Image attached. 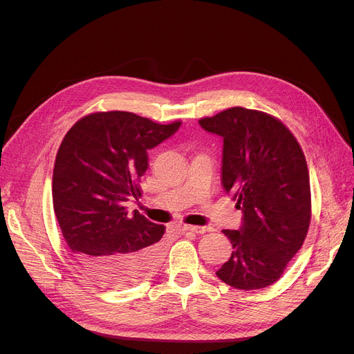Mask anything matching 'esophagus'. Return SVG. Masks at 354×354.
<instances>
[{"mask_svg": "<svg viewBox=\"0 0 354 354\" xmlns=\"http://www.w3.org/2000/svg\"><path fill=\"white\" fill-rule=\"evenodd\" d=\"M185 231H191V232H196V234H203L211 231L209 227H198V225H183Z\"/></svg>", "mask_w": 354, "mask_h": 354, "instance_id": "esophagus-1", "label": "esophagus"}]
</instances>
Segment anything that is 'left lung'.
Listing matches in <instances>:
<instances>
[{
	"instance_id": "8db88e82",
	"label": "left lung",
	"mask_w": 354,
	"mask_h": 354,
	"mask_svg": "<svg viewBox=\"0 0 354 354\" xmlns=\"http://www.w3.org/2000/svg\"><path fill=\"white\" fill-rule=\"evenodd\" d=\"M199 124L224 139L222 187L244 214L239 231H222L234 251L216 275L238 290L266 288L280 280L310 227L303 149L280 119L259 110L231 107Z\"/></svg>"
}]
</instances>
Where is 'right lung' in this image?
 <instances>
[{
  "instance_id": "obj_1",
  "label": "right lung",
  "mask_w": 354,
  "mask_h": 354,
  "mask_svg": "<svg viewBox=\"0 0 354 354\" xmlns=\"http://www.w3.org/2000/svg\"><path fill=\"white\" fill-rule=\"evenodd\" d=\"M130 111H96L71 126L53 171V207L74 259L96 281L126 288L151 278L162 263L165 225L126 202L142 195L147 151L179 129Z\"/></svg>"
}]
</instances>
